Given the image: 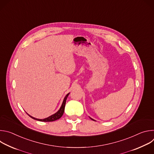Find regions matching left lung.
Instances as JSON below:
<instances>
[{
    "mask_svg": "<svg viewBox=\"0 0 154 154\" xmlns=\"http://www.w3.org/2000/svg\"><path fill=\"white\" fill-rule=\"evenodd\" d=\"M91 119L92 120H93V121H95V120H94V119H92V118H91Z\"/></svg>",
    "mask_w": 154,
    "mask_h": 154,
    "instance_id": "8db88e82",
    "label": "left lung"
}]
</instances>
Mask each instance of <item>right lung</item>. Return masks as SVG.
Wrapping results in <instances>:
<instances>
[{"label": "right lung", "instance_id": "add662e5", "mask_svg": "<svg viewBox=\"0 0 154 154\" xmlns=\"http://www.w3.org/2000/svg\"><path fill=\"white\" fill-rule=\"evenodd\" d=\"M69 93L67 94L66 96H65V97L64 98V100L63 101V103H62V105L60 107V108L59 109V110L55 113V114L49 116L48 118H45V119H37V118H33L32 117V116L29 115V114H27L30 118H32V119H35V120H37V121H42V122H52V121H56L58 119H60L63 115L64 113V107H65V104H66V99H67V97L68 96H69Z\"/></svg>", "mask_w": 154, "mask_h": 154}]
</instances>
